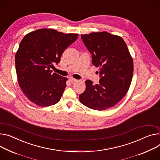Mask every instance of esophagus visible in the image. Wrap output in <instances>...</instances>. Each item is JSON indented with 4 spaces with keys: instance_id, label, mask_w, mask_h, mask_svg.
<instances>
[{
    "instance_id": "obj_1",
    "label": "esophagus",
    "mask_w": 160,
    "mask_h": 160,
    "mask_svg": "<svg viewBox=\"0 0 160 160\" xmlns=\"http://www.w3.org/2000/svg\"><path fill=\"white\" fill-rule=\"evenodd\" d=\"M69 80H70V81L72 83H73V82H77V81H78V80H77V79H74V78H70L69 79Z\"/></svg>"
}]
</instances>
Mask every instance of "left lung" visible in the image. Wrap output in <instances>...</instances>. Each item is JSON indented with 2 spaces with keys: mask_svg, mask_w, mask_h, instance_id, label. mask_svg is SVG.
Wrapping results in <instances>:
<instances>
[{
  "mask_svg": "<svg viewBox=\"0 0 160 160\" xmlns=\"http://www.w3.org/2000/svg\"><path fill=\"white\" fill-rule=\"evenodd\" d=\"M81 38L92 54L93 65L99 68L101 78L95 85L85 81L79 101L98 111L112 108L126 95L132 81L133 61L127 45L120 36L106 31L81 34Z\"/></svg>",
  "mask_w": 160,
  "mask_h": 160,
  "instance_id": "8db88e82",
  "label": "left lung"
}]
</instances>
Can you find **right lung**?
Instances as JSON below:
<instances>
[{
	"label": "right lung",
	"mask_w": 160,
	"mask_h": 160,
	"mask_svg": "<svg viewBox=\"0 0 160 160\" xmlns=\"http://www.w3.org/2000/svg\"><path fill=\"white\" fill-rule=\"evenodd\" d=\"M78 34H65L52 29H40L27 34L15 54L20 87L32 102L42 107L58 103L66 87L67 78L52 73L65 49Z\"/></svg>",
	"instance_id": "obj_1"
}]
</instances>
